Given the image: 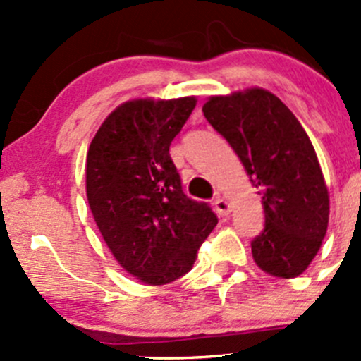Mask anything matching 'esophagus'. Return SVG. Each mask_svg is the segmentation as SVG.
Instances as JSON below:
<instances>
[{
  "instance_id": "obj_1",
  "label": "esophagus",
  "mask_w": 361,
  "mask_h": 361,
  "mask_svg": "<svg viewBox=\"0 0 361 361\" xmlns=\"http://www.w3.org/2000/svg\"><path fill=\"white\" fill-rule=\"evenodd\" d=\"M213 206H214V211H216V213L220 214V216H227V214L231 213V206H228V202L225 201L224 197H220V195H218V197L214 199Z\"/></svg>"
}]
</instances>
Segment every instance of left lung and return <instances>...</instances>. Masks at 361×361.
Segmentation results:
<instances>
[{"label":"left lung","instance_id":"1","mask_svg":"<svg viewBox=\"0 0 361 361\" xmlns=\"http://www.w3.org/2000/svg\"><path fill=\"white\" fill-rule=\"evenodd\" d=\"M202 111L262 197L265 225L251 241L253 260L276 278H297L318 253L330 213L325 178L304 127L264 89L209 97Z\"/></svg>","mask_w":361,"mask_h":361}]
</instances>
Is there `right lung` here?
Here are the masks:
<instances>
[{"label":"right lung","mask_w":361,"mask_h":361,"mask_svg":"<svg viewBox=\"0 0 361 361\" xmlns=\"http://www.w3.org/2000/svg\"><path fill=\"white\" fill-rule=\"evenodd\" d=\"M195 97L136 99L108 115L87 154V199L104 243L129 274L167 285L187 274L218 224L187 197L169 155Z\"/></svg>","instance_id":"1"}]
</instances>
